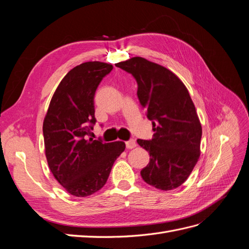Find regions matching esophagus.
Returning a JSON list of instances; mask_svg holds the SVG:
<instances>
[{
	"label": "esophagus",
	"instance_id": "34e87169",
	"mask_svg": "<svg viewBox=\"0 0 249 249\" xmlns=\"http://www.w3.org/2000/svg\"><path fill=\"white\" fill-rule=\"evenodd\" d=\"M136 145H137V143H136V141H135L134 139H130L129 141L125 142V146H126V148H129V149H132L134 147H136Z\"/></svg>",
	"mask_w": 249,
	"mask_h": 249
}]
</instances>
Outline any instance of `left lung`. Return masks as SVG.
I'll return each instance as SVG.
<instances>
[{
  "mask_svg": "<svg viewBox=\"0 0 249 249\" xmlns=\"http://www.w3.org/2000/svg\"><path fill=\"white\" fill-rule=\"evenodd\" d=\"M115 65L136 80L138 99L153 122L154 137L137 140L150 157L140 175L157 189H176L190 176L200 155L201 124L188 89L166 67L144 58Z\"/></svg>",
  "mask_w": 249,
  "mask_h": 249,
  "instance_id": "obj_1",
  "label": "left lung"
}]
</instances>
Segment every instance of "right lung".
<instances>
[{"label": "right lung", "instance_id": "1", "mask_svg": "<svg viewBox=\"0 0 249 249\" xmlns=\"http://www.w3.org/2000/svg\"><path fill=\"white\" fill-rule=\"evenodd\" d=\"M113 70L108 63H82L66 73L43 120L46 157L53 176L73 196H89L106 184L125 144L88 138L96 123L94 94Z\"/></svg>", "mask_w": 249, "mask_h": 249}]
</instances>
